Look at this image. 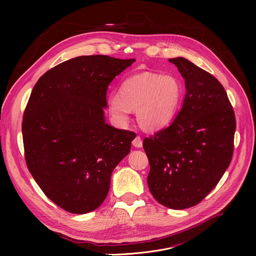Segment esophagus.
Masks as SVG:
<instances>
[{
  "instance_id": "1",
  "label": "esophagus",
  "mask_w": 256,
  "mask_h": 256,
  "mask_svg": "<svg viewBox=\"0 0 256 256\" xmlns=\"http://www.w3.org/2000/svg\"><path fill=\"white\" fill-rule=\"evenodd\" d=\"M132 144H134V147H142V144H143V141H142V138H141V136H136L134 138V141H132Z\"/></svg>"
}]
</instances>
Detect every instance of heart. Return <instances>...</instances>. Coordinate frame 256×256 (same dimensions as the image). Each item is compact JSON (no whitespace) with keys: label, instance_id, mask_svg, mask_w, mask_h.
Listing matches in <instances>:
<instances>
[{"label":"heart","instance_id":"obj_1","mask_svg":"<svg viewBox=\"0 0 256 256\" xmlns=\"http://www.w3.org/2000/svg\"><path fill=\"white\" fill-rule=\"evenodd\" d=\"M182 98V83L175 76L145 72L124 80L118 94L113 92L108 99V106L120 124L128 120L131 111H136L138 125L154 131L174 120Z\"/></svg>","mask_w":256,"mask_h":256}]
</instances>
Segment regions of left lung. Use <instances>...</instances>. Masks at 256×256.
Listing matches in <instances>:
<instances>
[{"label":"left lung","mask_w":256,"mask_h":256,"mask_svg":"<svg viewBox=\"0 0 256 256\" xmlns=\"http://www.w3.org/2000/svg\"><path fill=\"white\" fill-rule=\"evenodd\" d=\"M184 76L182 110L168 127L143 141L150 191L172 209L196 206L219 182L234 152L235 113L212 74L184 58L168 60Z\"/></svg>","instance_id":"obj_1"}]
</instances>
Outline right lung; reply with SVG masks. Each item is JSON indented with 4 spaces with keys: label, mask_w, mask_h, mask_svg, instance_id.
Segmentation results:
<instances>
[{
    "label": "right lung",
    "mask_w": 256,
    "mask_h": 256,
    "mask_svg": "<svg viewBox=\"0 0 256 256\" xmlns=\"http://www.w3.org/2000/svg\"><path fill=\"white\" fill-rule=\"evenodd\" d=\"M136 60L86 56L51 68L37 81L23 114L30 173L54 204L86 214L102 204L111 174L130 152L132 131L106 122V90Z\"/></svg>",
    "instance_id": "obj_1"
}]
</instances>
